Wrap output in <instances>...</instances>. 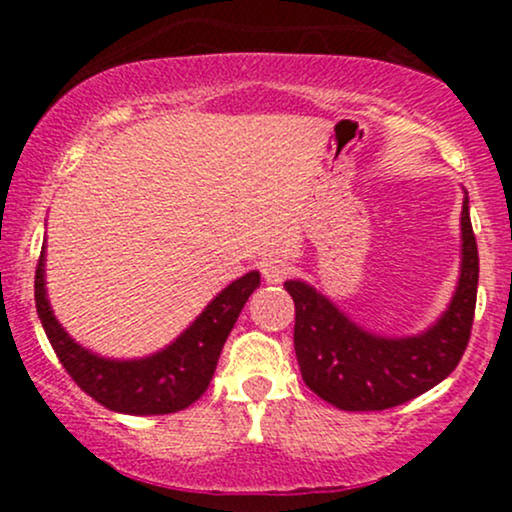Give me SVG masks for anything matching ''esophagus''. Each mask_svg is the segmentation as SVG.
I'll return each instance as SVG.
<instances>
[{"mask_svg": "<svg viewBox=\"0 0 512 512\" xmlns=\"http://www.w3.org/2000/svg\"><path fill=\"white\" fill-rule=\"evenodd\" d=\"M262 274L264 281H269V284H281V281L289 279L291 264L286 260H279V257H267L262 262Z\"/></svg>", "mask_w": 512, "mask_h": 512, "instance_id": "1", "label": "esophagus"}]
</instances>
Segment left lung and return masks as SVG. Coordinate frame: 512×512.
I'll return each instance as SVG.
<instances>
[{
  "mask_svg": "<svg viewBox=\"0 0 512 512\" xmlns=\"http://www.w3.org/2000/svg\"><path fill=\"white\" fill-rule=\"evenodd\" d=\"M462 207V272L450 308L431 330L409 339H385L354 325L322 293L303 281H286L296 303L298 366L305 385L344 411H383L424 395L457 368L472 334L477 308L479 252Z\"/></svg>",
  "mask_w": 512,
  "mask_h": 512,
  "instance_id": "obj_1",
  "label": "left lung"
}]
</instances>
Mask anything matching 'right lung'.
Returning <instances> with one entry per match:
<instances>
[{
    "mask_svg": "<svg viewBox=\"0 0 512 512\" xmlns=\"http://www.w3.org/2000/svg\"><path fill=\"white\" fill-rule=\"evenodd\" d=\"M45 252L35 267V308L57 358L88 397L122 414H175L207 392L221 349L236 325L260 274L250 272L233 281L207 305L185 332L158 354L142 361H110L79 346L62 330L45 296Z\"/></svg>",
    "mask_w": 512,
    "mask_h": 512,
    "instance_id": "obj_1",
    "label": "right lung"
}]
</instances>
